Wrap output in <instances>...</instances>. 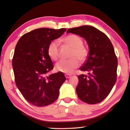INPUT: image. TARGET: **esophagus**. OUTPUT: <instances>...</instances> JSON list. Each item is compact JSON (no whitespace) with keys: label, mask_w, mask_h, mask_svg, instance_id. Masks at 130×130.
<instances>
[{"label":"esophagus","mask_w":130,"mask_h":130,"mask_svg":"<svg viewBox=\"0 0 130 130\" xmlns=\"http://www.w3.org/2000/svg\"><path fill=\"white\" fill-rule=\"evenodd\" d=\"M65 77L67 78H69L70 76H71V75H70V74H65Z\"/></svg>","instance_id":"34e87169"}]
</instances>
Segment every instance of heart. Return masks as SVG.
<instances>
[{
  "mask_svg": "<svg viewBox=\"0 0 130 130\" xmlns=\"http://www.w3.org/2000/svg\"><path fill=\"white\" fill-rule=\"evenodd\" d=\"M62 41L66 45L73 48L69 60H61L55 65V69L58 72L71 73L80 65L81 62L87 60L89 55V49L84 45V41L81 37L76 34H70L65 37ZM60 43L58 40H53L47 47V54L50 58L56 61L59 57Z\"/></svg>",
  "mask_w": 130,
  "mask_h": 130,
  "instance_id": "obj_1",
  "label": "heart"
}]
</instances>
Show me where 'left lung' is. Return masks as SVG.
Listing matches in <instances>:
<instances>
[{
    "mask_svg": "<svg viewBox=\"0 0 130 130\" xmlns=\"http://www.w3.org/2000/svg\"><path fill=\"white\" fill-rule=\"evenodd\" d=\"M69 32L84 37L89 48L88 57L80 68L88 76H78L77 94L88 104L100 103L109 94L117 78L118 59L112 44L104 32L91 26L69 28Z\"/></svg>",
    "mask_w": 130,
    "mask_h": 130,
    "instance_id": "8db88e82",
    "label": "left lung"
}]
</instances>
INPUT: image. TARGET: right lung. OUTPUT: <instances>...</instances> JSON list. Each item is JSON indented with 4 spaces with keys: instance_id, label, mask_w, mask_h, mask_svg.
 Masks as SVG:
<instances>
[{
    "instance_id": "add662e5",
    "label": "right lung",
    "mask_w": 130,
    "mask_h": 130,
    "mask_svg": "<svg viewBox=\"0 0 130 130\" xmlns=\"http://www.w3.org/2000/svg\"><path fill=\"white\" fill-rule=\"evenodd\" d=\"M65 31V28H38L23 35L17 43L12 60L15 84L30 104L47 106L58 98L66 78L62 72L46 76L54 68L47 47Z\"/></svg>"
}]
</instances>
